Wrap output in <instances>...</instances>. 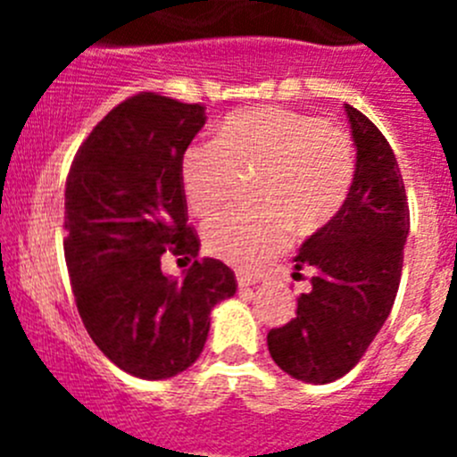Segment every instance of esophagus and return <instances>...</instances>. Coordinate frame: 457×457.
Masks as SVG:
<instances>
[{
	"label": "esophagus",
	"mask_w": 457,
	"mask_h": 457,
	"mask_svg": "<svg viewBox=\"0 0 457 457\" xmlns=\"http://www.w3.org/2000/svg\"><path fill=\"white\" fill-rule=\"evenodd\" d=\"M237 283H238V287H241V289H250L252 285H256V278L247 276L245 271H238V274H237Z\"/></svg>",
	"instance_id": "1"
}]
</instances>
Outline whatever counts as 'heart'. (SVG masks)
<instances>
[{
  "instance_id": "b5f03b06",
  "label": "heart",
  "mask_w": 457,
  "mask_h": 457,
  "mask_svg": "<svg viewBox=\"0 0 457 457\" xmlns=\"http://www.w3.org/2000/svg\"><path fill=\"white\" fill-rule=\"evenodd\" d=\"M353 172V143L343 128L274 105L229 114L216 143H195L181 161L186 201L203 219L229 201L238 179L258 177L261 212H228L203 232L207 252L238 270H256L283 252L292 229L312 237L329 225Z\"/></svg>"
}]
</instances>
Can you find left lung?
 I'll return each instance as SVG.
<instances>
[{
  "mask_svg": "<svg viewBox=\"0 0 457 457\" xmlns=\"http://www.w3.org/2000/svg\"><path fill=\"white\" fill-rule=\"evenodd\" d=\"M345 110L356 143L352 190L334 220L294 256L296 274L314 271L296 318L267 334L276 365L316 385L352 371L385 325L409 234L404 181L389 141L361 110L349 104Z\"/></svg>",
  "mask_w": 457,
  "mask_h": 457,
  "instance_id": "obj_1",
  "label": "left lung"
}]
</instances>
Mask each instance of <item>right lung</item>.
I'll return each mask as SVG.
<instances>
[{
  "mask_svg": "<svg viewBox=\"0 0 457 457\" xmlns=\"http://www.w3.org/2000/svg\"><path fill=\"white\" fill-rule=\"evenodd\" d=\"M205 126L201 104L139 92L87 135L66 179L63 254L77 310L96 347L126 373L163 380L205 347L210 312L234 296L237 276L201 258L187 225L181 161ZM195 260L183 281L163 253Z\"/></svg>",
  "mask_w": 457,
  "mask_h": 457,
  "instance_id": "obj_1",
  "label": "right lung"
}]
</instances>
